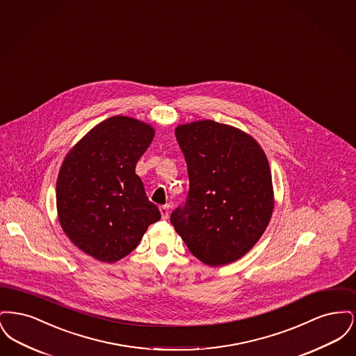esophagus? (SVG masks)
<instances>
[{"label": "esophagus", "mask_w": 356, "mask_h": 356, "mask_svg": "<svg viewBox=\"0 0 356 356\" xmlns=\"http://www.w3.org/2000/svg\"><path fill=\"white\" fill-rule=\"evenodd\" d=\"M160 213H161V218L167 220L168 216H170V205H161L160 207Z\"/></svg>", "instance_id": "1"}]
</instances>
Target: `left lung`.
Masks as SVG:
<instances>
[{
  "mask_svg": "<svg viewBox=\"0 0 356 356\" xmlns=\"http://www.w3.org/2000/svg\"><path fill=\"white\" fill-rule=\"evenodd\" d=\"M189 193L170 222L191 254L219 267L248 254L271 220L275 197L267 156L254 137L212 120L175 129Z\"/></svg>",
  "mask_w": 356,
  "mask_h": 356,
  "instance_id": "8db88e82",
  "label": "left lung"
}]
</instances>
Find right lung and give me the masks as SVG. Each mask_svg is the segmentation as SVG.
Here are the masks:
<instances>
[{
  "label": "right lung",
  "instance_id": "1",
  "mask_svg": "<svg viewBox=\"0 0 356 356\" xmlns=\"http://www.w3.org/2000/svg\"><path fill=\"white\" fill-rule=\"evenodd\" d=\"M154 137L152 125L113 116L93 127L67 153L57 176L60 225L83 252L102 263L131 254L160 220L136 175Z\"/></svg>",
  "mask_w": 356,
  "mask_h": 356
}]
</instances>
